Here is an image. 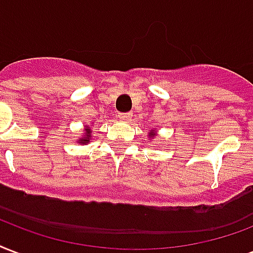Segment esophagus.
<instances>
[{"label": "esophagus", "mask_w": 253, "mask_h": 253, "mask_svg": "<svg viewBox=\"0 0 253 253\" xmlns=\"http://www.w3.org/2000/svg\"><path fill=\"white\" fill-rule=\"evenodd\" d=\"M131 118H132V114L131 113L119 114V119H121V121H123V122H130Z\"/></svg>", "instance_id": "esophagus-1"}]
</instances>
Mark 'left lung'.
<instances>
[{"label": "left lung", "instance_id": "1", "mask_svg": "<svg viewBox=\"0 0 253 253\" xmlns=\"http://www.w3.org/2000/svg\"><path fill=\"white\" fill-rule=\"evenodd\" d=\"M158 132L155 128H151V130H148V139H151V138H154V136H157Z\"/></svg>", "mask_w": 253, "mask_h": 253}]
</instances>
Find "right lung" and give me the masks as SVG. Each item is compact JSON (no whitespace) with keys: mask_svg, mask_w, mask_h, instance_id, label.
I'll list each match as a JSON object with an SVG mask.
<instances>
[{"mask_svg":"<svg viewBox=\"0 0 253 253\" xmlns=\"http://www.w3.org/2000/svg\"><path fill=\"white\" fill-rule=\"evenodd\" d=\"M92 139V130L90 126H84V136H80L77 139V143L80 144H87Z\"/></svg>","mask_w":253,"mask_h":253,"instance_id":"1","label":"right lung"}]
</instances>
